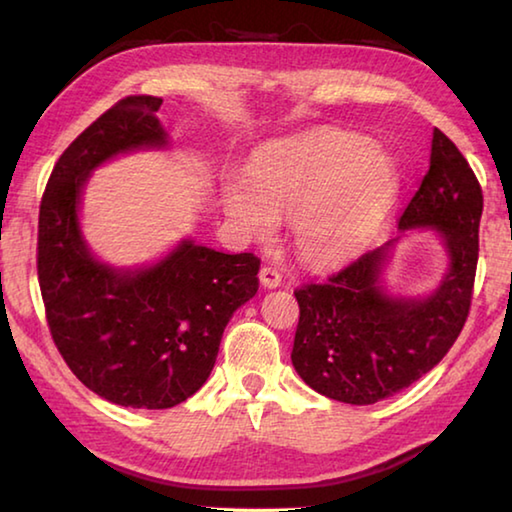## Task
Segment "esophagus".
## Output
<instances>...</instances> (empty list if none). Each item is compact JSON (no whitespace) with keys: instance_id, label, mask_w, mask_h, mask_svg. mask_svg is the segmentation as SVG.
I'll return each instance as SVG.
<instances>
[{"instance_id":"obj_1","label":"esophagus","mask_w":512,"mask_h":512,"mask_svg":"<svg viewBox=\"0 0 512 512\" xmlns=\"http://www.w3.org/2000/svg\"><path fill=\"white\" fill-rule=\"evenodd\" d=\"M259 282H262V287L266 289H275L282 284V275L273 266H262V271H259Z\"/></svg>"}]
</instances>
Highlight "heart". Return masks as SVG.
I'll return each instance as SVG.
<instances>
[{
  "label": "heart",
  "instance_id": "b5f03b06",
  "mask_svg": "<svg viewBox=\"0 0 512 512\" xmlns=\"http://www.w3.org/2000/svg\"><path fill=\"white\" fill-rule=\"evenodd\" d=\"M244 187L225 189V212L250 239L273 237L289 219L291 244L309 266L350 262L377 235L400 189L391 155L366 137L314 131L266 146L244 173Z\"/></svg>",
  "mask_w": 512,
  "mask_h": 512
}]
</instances>
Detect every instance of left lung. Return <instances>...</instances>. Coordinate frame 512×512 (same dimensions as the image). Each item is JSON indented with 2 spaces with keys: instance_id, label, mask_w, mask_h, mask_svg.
Masks as SVG:
<instances>
[{
  "instance_id": "8db88e82",
  "label": "left lung",
  "mask_w": 512,
  "mask_h": 512,
  "mask_svg": "<svg viewBox=\"0 0 512 512\" xmlns=\"http://www.w3.org/2000/svg\"><path fill=\"white\" fill-rule=\"evenodd\" d=\"M483 194L449 137L433 128L429 171L400 216V230L436 228L449 271L424 300L386 296L381 266L395 241L368 250L327 282L293 296L300 318L291 361L305 384L329 400L375 404L411 386L452 348L470 314Z\"/></svg>"
}]
</instances>
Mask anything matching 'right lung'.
I'll list each match as a JSON object with an SVG mask.
<instances>
[{
	"mask_svg": "<svg viewBox=\"0 0 512 512\" xmlns=\"http://www.w3.org/2000/svg\"><path fill=\"white\" fill-rule=\"evenodd\" d=\"M162 99L117 101L67 146L40 201L38 282L60 357L92 393L131 409H171L205 384L225 325L257 293L259 257L183 241L160 264L115 271L81 239L88 173L117 153L164 146Z\"/></svg>",
	"mask_w": 512,
	"mask_h": 512,
	"instance_id": "obj_1",
	"label": "right lung"
}]
</instances>
